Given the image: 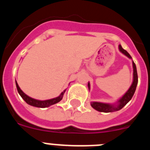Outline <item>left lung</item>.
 I'll return each instance as SVG.
<instances>
[{
  "label": "left lung",
  "mask_w": 150,
  "mask_h": 150,
  "mask_svg": "<svg viewBox=\"0 0 150 150\" xmlns=\"http://www.w3.org/2000/svg\"><path fill=\"white\" fill-rule=\"evenodd\" d=\"M119 49L120 51L122 53L126 55L128 58L132 59V56L129 55L128 52L126 50H125L122 47L121 45L119 46ZM133 64V69H134V73H133V83H132V86L129 88V89L127 91V92L122 97L120 100H118L117 105H112V104H104V103H100V102H91V106L93 107L94 109L96 110L99 111V112H114V111H118L121 110L125 105H126L128 104L129 100L132 98L136 90V87H137V83H138V76H137V68H136V65H135L134 62H132ZM88 89H90V84L89 83H88Z\"/></svg>",
  "instance_id": "8db88e82"
}]
</instances>
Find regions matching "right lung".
Instances as JSON below:
<instances>
[{
	"label": "right lung",
	"instance_id": "1",
	"mask_svg": "<svg viewBox=\"0 0 150 150\" xmlns=\"http://www.w3.org/2000/svg\"><path fill=\"white\" fill-rule=\"evenodd\" d=\"M16 88L17 90H18V94L21 95L23 100L28 104L29 105H31V106H34V107H41V108H44V107H50L51 105H53V104H56V103H59L61 100L63 98V95L65 92L66 90H64V91H62L61 95H59V97H57V98H52V99H50V100H36V99L32 98H30L29 96H28L27 95L24 93L23 91L21 90V88H19L18 86V83L16 81Z\"/></svg>",
	"mask_w": 150,
	"mask_h": 150
}]
</instances>
